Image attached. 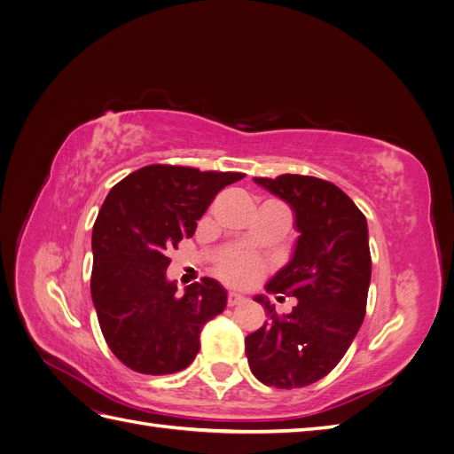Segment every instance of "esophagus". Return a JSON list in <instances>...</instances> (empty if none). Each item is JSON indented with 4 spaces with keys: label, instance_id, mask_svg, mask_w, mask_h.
I'll use <instances>...</instances> for the list:
<instances>
[{
    "label": "esophagus",
    "instance_id": "esophagus-1",
    "mask_svg": "<svg viewBox=\"0 0 454 454\" xmlns=\"http://www.w3.org/2000/svg\"><path fill=\"white\" fill-rule=\"evenodd\" d=\"M244 301H246V297L240 295V294H235V292H229V294H227V305H229V307L242 305Z\"/></svg>",
    "mask_w": 454,
    "mask_h": 454
}]
</instances>
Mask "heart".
Returning <instances> with one entry per match:
<instances>
[{
	"mask_svg": "<svg viewBox=\"0 0 454 454\" xmlns=\"http://www.w3.org/2000/svg\"><path fill=\"white\" fill-rule=\"evenodd\" d=\"M263 270V261L244 250L227 252L215 263L217 277L232 286H252L261 278Z\"/></svg>",
	"mask_w": 454,
	"mask_h": 454,
	"instance_id": "b5f03b06",
	"label": "heart"
}]
</instances>
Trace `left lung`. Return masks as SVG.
I'll return each mask as SVG.
<instances>
[{
  "mask_svg": "<svg viewBox=\"0 0 454 454\" xmlns=\"http://www.w3.org/2000/svg\"><path fill=\"white\" fill-rule=\"evenodd\" d=\"M254 180L295 212V254L267 292L292 295L297 305L278 314L263 295L255 297L269 320L246 337V356L267 387H309L340 362L364 322L371 280L367 222L345 191L320 177Z\"/></svg>",
  "mask_w": 454,
  "mask_h": 454,
  "instance_id": "1",
  "label": "left lung"
}]
</instances>
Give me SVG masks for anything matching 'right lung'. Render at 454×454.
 <instances>
[{
    "instance_id": "add662e5",
    "label": "right lung",
    "mask_w": 454,
    "mask_h": 454,
    "mask_svg": "<svg viewBox=\"0 0 454 454\" xmlns=\"http://www.w3.org/2000/svg\"><path fill=\"white\" fill-rule=\"evenodd\" d=\"M242 172L149 164L106 197L92 227L90 295L107 347L144 375L185 369L200 348L204 324L222 314L227 294L200 278L180 295L167 278L168 252L193 237L197 219Z\"/></svg>"
}]
</instances>
